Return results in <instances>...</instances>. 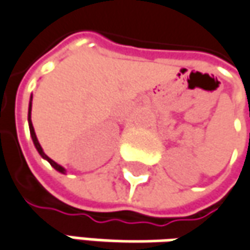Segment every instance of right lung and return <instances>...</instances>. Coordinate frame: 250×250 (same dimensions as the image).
Listing matches in <instances>:
<instances>
[{"mask_svg": "<svg viewBox=\"0 0 250 250\" xmlns=\"http://www.w3.org/2000/svg\"><path fill=\"white\" fill-rule=\"evenodd\" d=\"M31 100H32V96H31ZM31 109H32V102L29 103V109H28V123H29V131H31V137H32V141H34V144H35V147H37L38 153L42 155V158H45L49 164H51L53 168L56 169V171H59V172H62V174H65V168L62 167V166H59V164H56L53 160H51L48 155L43 153V150H42V147H41V144H39V141L37 139V134H35V130H34V125H32V122H31Z\"/></svg>", "mask_w": 250, "mask_h": 250, "instance_id": "obj_1", "label": "right lung"}]
</instances>
